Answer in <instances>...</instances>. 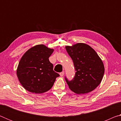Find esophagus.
Listing matches in <instances>:
<instances>
[{
	"instance_id": "1",
	"label": "esophagus",
	"mask_w": 121,
	"mask_h": 121,
	"mask_svg": "<svg viewBox=\"0 0 121 121\" xmlns=\"http://www.w3.org/2000/svg\"><path fill=\"white\" fill-rule=\"evenodd\" d=\"M64 73H64V71H62V72H61L60 73V75L61 76H63V75H64Z\"/></svg>"
}]
</instances>
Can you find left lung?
Wrapping results in <instances>:
<instances>
[{
  "label": "left lung",
  "instance_id": "obj_1",
  "mask_svg": "<svg viewBox=\"0 0 121 121\" xmlns=\"http://www.w3.org/2000/svg\"><path fill=\"white\" fill-rule=\"evenodd\" d=\"M72 59L76 71L75 76L65 80L71 91L77 94H85L93 91L100 84L104 76L105 68L101 59L89 45L78 43L65 47Z\"/></svg>",
  "mask_w": 121,
  "mask_h": 121
}]
</instances>
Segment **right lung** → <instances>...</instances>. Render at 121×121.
<instances>
[{"label": "right lung", "instance_id": "right-lung-1", "mask_svg": "<svg viewBox=\"0 0 121 121\" xmlns=\"http://www.w3.org/2000/svg\"><path fill=\"white\" fill-rule=\"evenodd\" d=\"M53 49L44 45H38L30 48L20 60L17 76L20 83L27 91L42 93L53 86L60 75L53 70V65L49 61Z\"/></svg>", "mask_w": 121, "mask_h": 121}]
</instances>
